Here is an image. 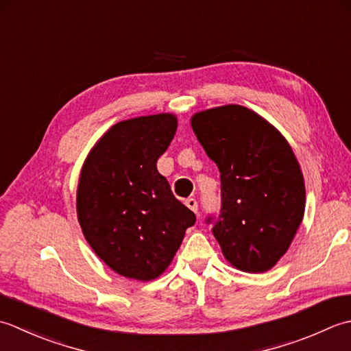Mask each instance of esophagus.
I'll list each match as a JSON object with an SVG mask.
<instances>
[{"label": "esophagus", "mask_w": 351, "mask_h": 351, "mask_svg": "<svg viewBox=\"0 0 351 351\" xmlns=\"http://www.w3.org/2000/svg\"><path fill=\"white\" fill-rule=\"evenodd\" d=\"M186 206H188L192 212L197 213V210H198V203H197L195 198H188V199H186Z\"/></svg>", "instance_id": "34e87169"}]
</instances>
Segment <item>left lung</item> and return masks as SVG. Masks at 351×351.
<instances>
[{
  "label": "left lung",
  "instance_id": "obj_1",
  "mask_svg": "<svg viewBox=\"0 0 351 351\" xmlns=\"http://www.w3.org/2000/svg\"><path fill=\"white\" fill-rule=\"evenodd\" d=\"M191 125L221 178V210L212 233L223 254L245 273H265L288 252L304 215L297 157L282 133L244 106L203 110Z\"/></svg>",
  "mask_w": 351,
  "mask_h": 351
}]
</instances>
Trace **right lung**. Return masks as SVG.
<instances>
[{
    "instance_id": "right-lung-1",
    "label": "right lung",
    "mask_w": 351,
    "mask_h": 351,
    "mask_svg": "<svg viewBox=\"0 0 351 351\" xmlns=\"http://www.w3.org/2000/svg\"><path fill=\"white\" fill-rule=\"evenodd\" d=\"M177 130L173 113L112 125L90 149L77 188L86 241L119 276L148 282L173 261L194 212L174 197L157 159Z\"/></svg>"
}]
</instances>
